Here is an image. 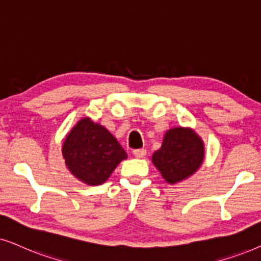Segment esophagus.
<instances>
[{
    "instance_id": "esophagus-1",
    "label": "esophagus",
    "mask_w": 261,
    "mask_h": 261,
    "mask_svg": "<svg viewBox=\"0 0 261 261\" xmlns=\"http://www.w3.org/2000/svg\"><path fill=\"white\" fill-rule=\"evenodd\" d=\"M134 155L136 156L137 159H143L145 155H147V150L145 149H136V150H134Z\"/></svg>"
}]
</instances>
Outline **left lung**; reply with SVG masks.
<instances>
[{"label": "left lung", "instance_id": "left-lung-1", "mask_svg": "<svg viewBox=\"0 0 261 261\" xmlns=\"http://www.w3.org/2000/svg\"><path fill=\"white\" fill-rule=\"evenodd\" d=\"M205 158L201 137L193 128L175 126L166 131L161 148L151 156L152 165L166 182L175 185L192 176Z\"/></svg>", "mask_w": 261, "mask_h": 261}]
</instances>
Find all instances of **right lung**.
Returning a JSON list of instances; mask_svg holds the SVG:
<instances>
[{
	"instance_id": "add662e5",
	"label": "right lung",
	"mask_w": 261,
	"mask_h": 261,
	"mask_svg": "<svg viewBox=\"0 0 261 261\" xmlns=\"http://www.w3.org/2000/svg\"><path fill=\"white\" fill-rule=\"evenodd\" d=\"M62 155L69 172L89 186L105 182L116 167L127 159L117 138L89 117L80 119L69 131Z\"/></svg>"
}]
</instances>
